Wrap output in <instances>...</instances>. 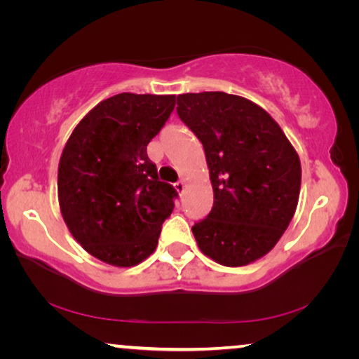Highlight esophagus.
I'll return each mask as SVG.
<instances>
[{"label":"esophagus","instance_id":"esophagus-1","mask_svg":"<svg viewBox=\"0 0 359 359\" xmlns=\"http://www.w3.org/2000/svg\"><path fill=\"white\" fill-rule=\"evenodd\" d=\"M174 188L177 190V193H184L185 190V182L184 180H179L177 184H174Z\"/></svg>","mask_w":359,"mask_h":359}]
</instances>
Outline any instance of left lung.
Instances as JSON below:
<instances>
[{"mask_svg":"<svg viewBox=\"0 0 359 359\" xmlns=\"http://www.w3.org/2000/svg\"><path fill=\"white\" fill-rule=\"evenodd\" d=\"M180 120L201 141L214 205L191 228L218 264L247 266L269 253L293 218L301 161L263 107L223 92L177 96Z\"/></svg>","mask_w":359,"mask_h":359,"instance_id":"1","label":"left lung"}]
</instances>
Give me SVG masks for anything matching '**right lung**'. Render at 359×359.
<instances>
[{
    "label": "right lung",
    "mask_w": 359,
    "mask_h": 359,
    "mask_svg": "<svg viewBox=\"0 0 359 359\" xmlns=\"http://www.w3.org/2000/svg\"><path fill=\"white\" fill-rule=\"evenodd\" d=\"M175 95L120 93L79 121L58 165V203L72 238L95 258L131 267L155 252L177 191L158 180L147 145Z\"/></svg>",
    "instance_id": "1"
}]
</instances>
